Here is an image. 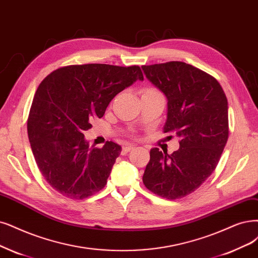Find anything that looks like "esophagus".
<instances>
[{
    "instance_id": "esophagus-1",
    "label": "esophagus",
    "mask_w": 258,
    "mask_h": 258,
    "mask_svg": "<svg viewBox=\"0 0 258 258\" xmlns=\"http://www.w3.org/2000/svg\"><path fill=\"white\" fill-rule=\"evenodd\" d=\"M136 147L135 146H132V145H127V146H124L122 148V154H126L127 152H131L132 150H134Z\"/></svg>"
}]
</instances>
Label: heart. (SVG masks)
Returning <instances> with one entry per match:
<instances>
[{
  "label": "heart",
  "instance_id": "b5f03b06",
  "mask_svg": "<svg viewBox=\"0 0 258 258\" xmlns=\"http://www.w3.org/2000/svg\"><path fill=\"white\" fill-rule=\"evenodd\" d=\"M145 92H158V91H156V90L153 89V88H147V89L145 90Z\"/></svg>",
  "mask_w": 258,
  "mask_h": 258
}]
</instances>
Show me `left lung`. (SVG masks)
<instances>
[{"mask_svg":"<svg viewBox=\"0 0 258 258\" xmlns=\"http://www.w3.org/2000/svg\"><path fill=\"white\" fill-rule=\"evenodd\" d=\"M147 79L167 98L165 133L179 138V149L169 155L150 151L144 184L169 200L186 197L216 169L228 138L225 93L212 75L182 61L141 67Z\"/></svg>","mask_w":258,"mask_h":258,"instance_id":"obj_1","label":"left lung"}]
</instances>
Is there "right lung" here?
Instances as JSON below:
<instances>
[{"instance_id": "right-lung-1", "label": "right lung", "mask_w": 258, "mask_h": 258, "mask_svg": "<svg viewBox=\"0 0 258 258\" xmlns=\"http://www.w3.org/2000/svg\"><path fill=\"white\" fill-rule=\"evenodd\" d=\"M137 80L144 81L138 66L88 63L62 67L41 82L27 134L38 168L57 192L83 200L106 185L121 146L106 141L101 149L89 147L84 132Z\"/></svg>"}]
</instances>
